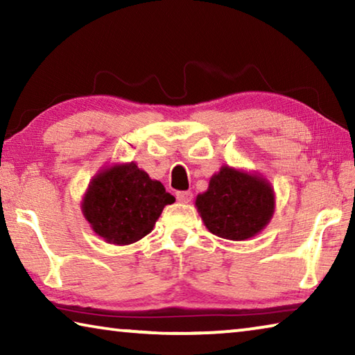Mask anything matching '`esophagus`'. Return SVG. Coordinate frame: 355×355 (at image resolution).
Masks as SVG:
<instances>
[{"label": "esophagus", "mask_w": 355, "mask_h": 355, "mask_svg": "<svg viewBox=\"0 0 355 355\" xmlns=\"http://www.w3.org/2000/svg\"><path fill=\"white\" fill-rule=\"evenodd\" d=\"M177 200L182 203H189L192 200V192L191 191H178Z\"/></svg>", "instance_id": "1"}]
</instances>
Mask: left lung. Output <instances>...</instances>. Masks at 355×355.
<instances>
[{"label": "left lung", "mask_w": 355, "mask_h": 355, "mask_svg": "<svg viewBox=\"0 0 355 355\" xmlns=\"http://www.w3.org/2000/svg\"><path fill=\"white\" fill-rule=\"evenodd\" d=\"M196 207L213 235L241 241L261 232L271 219L274 192L260 177L222 167L209 180L208 191L197 197Z\"/></svg>", "instance_id": "1"}]
</instances>
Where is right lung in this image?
Wrapping results in <instances>:
<instances>
[{"mask_svg": "<svg viewBox=\"0 0 355 355\" xmlns=\"http://www.w3.org/2000/svg\"><path fill=\"white\" fill-rule=\"evenodd\" d=\"M175 202L161 182L135 163L98 173L89 184L83 213L94 232L107 243L131 244L153 230L163 208Z\"/></svg>", "mask_w": 355, "mask_h": 355, "instance_id": "add662e5", "label": "right lung"}]
</instances>
